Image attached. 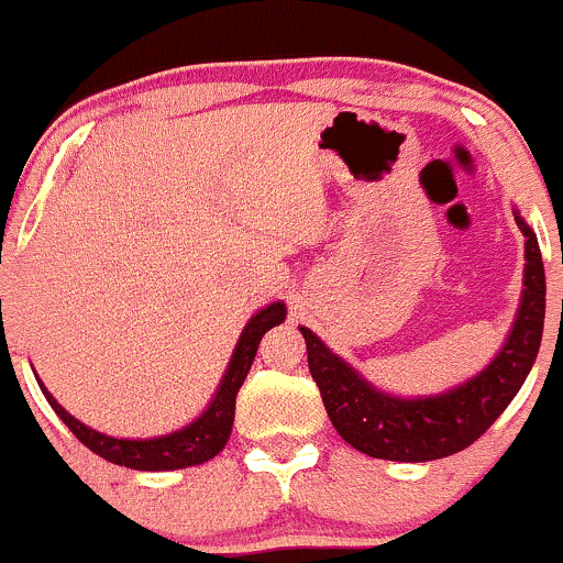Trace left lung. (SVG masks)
Here are the masks:
<instances>
[{
	"instance_id": "1",
	"label": "left lung",
	"mask_w": 563,
	"mask_h": 563,
	"mask_svg": "<svg viewBox=\"0 0 563 563\" xmlns=\"http://www.w3.org/2000/svg\"><path fill=\"white\" fill-rule=\"evenodd\" d=\"M526 239L523 292L505 343L473 378L424 397H400L378 389L338 356L317 332L300 328L308 371L322 391L332 427L349 445L389 462H432L473 445L512 402L540 352L545 328V268L537 235L512 209Z\"/></svg>"
}]
</instances>
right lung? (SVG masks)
I'll return each instance as SVG.
<instances>
[{"mask_svg":"<svg viewBox=\"0 0 563 563\" xmlns=\"http://www.w3.org/2000/svg\"><path fill=\"white\" fill-rule=\"evenodd\" d=\"M284 319H287V306H284L282 300H274V303L260 308L255 317L246 322V328L241 330L239 343H235L231 354V362H228L225 373H222L220 378V386H217L207 410H203L201 416H196V419H192L190 424H185L183 429L158 434V438L134 440L112 438V434L99 432V429L75 419V416L45 389V384H42L40 378L37 384L42 395H45V400L51 402V408L58 413V419L71 429V434H75L82 445H88L90 451L99 453L101 459H107V462L120 464V467L144 470V473L192 467V464L209 462V459H214L217 453L225 449L233 429L235 395H239L241 384H244L246 373H250L252 362H255L260 338H263L271 328L282 324Z\"/></svg>","mask_w":563,"mask_h":563,"instance_id":"add662e5","label":"right lung"}]
</instances>
